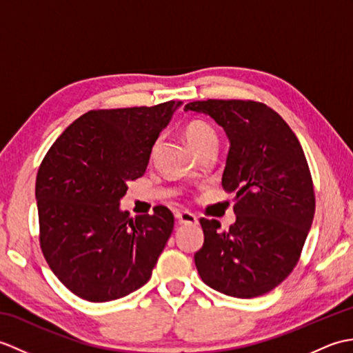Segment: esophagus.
<instances>
[{"instance_id":"obj_1","label":"esophagus","mask_w":353,"mask_h":353,"mask_svg":"<svg viewBox=\"0 0 353 353\" xmlns=\"http://www.w3.org/2000/svg\"><path fill=\"white\" fill-rule=\"evenodd\" d=\"M176 220L179 221V224H197V216L188 212V211H182L176 214Z\"/></svg>"}]
</instances>
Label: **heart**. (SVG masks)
<instances>
[{
  "instance_id": "obj_1",
  "label": "heart",
  "mask_w": 353,
  "mask_h": 353,
  "mask_svg": "<svg viewBox=\"0 0 353 353\" xmlns=\"http://www.w3.org/2000/svg\"><path fill=\"white\" fill-rule=\"evenodd\" d=\"M183 134L188 144L196 150L197 153H201L203 150L209 147L216 145V133L212 129V125H209L206 121H201V119H194L185 125ZM157 142L153 148H156Z\"/></svg>"
}]
</instances>
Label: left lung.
Listing matches in <instances>:
<instances>
[{
    "mask_svg": "<svg viewBox=\"0 0 353 353\" xmlns=\"http://www.w3.org/2000/svg\"><path fill=\"white\" fill-rule=\"evenodd\" d=\"M185 110L215 119L230 141L223 188L235 192L236 221L220 230L200 219L205 243L194 254L208 287L252 299L282 283L301 259L316 212L303 148L283 118L253 100L192 101Z\"/></svg>",
    "mask_w": 353,
    "mask_h": 353,
    "instance_id": "left-lung-1",
    "label": "left lung"
}]
</instances>
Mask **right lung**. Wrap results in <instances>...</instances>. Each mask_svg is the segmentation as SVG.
<instances>
[{"mask_svg":"<svg viewBox=\"0 0 353 353\" xmlns=\"http://www.w3.org/2000/svg\"><path fill=\"white\" fill-rule=\"evenodd\" d=\"M181 101L89 110L59 137L36 176L39 244L66 288L89 302L147 283L174 226L165 206L132 219L127 183L144 176L161 130Z\"/></svg>","mask_w":353,"mask_h":353,"instance_id":"obj_1","label":"right lung"}]
</instances>
